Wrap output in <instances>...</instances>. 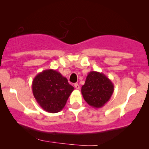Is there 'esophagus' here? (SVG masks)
Returning a JSON list of instances; mask_svg holds the SVG:
<instances>
[{
  "instance_id": "esophagus-1",
  "label": "esophagus",
  "mask_w": 149,
  "mask_h": 149,
  "mask_svg": "<svg viewBox=\"0 0 149 149\" xmlns=\"http://www.w3.org/2000/svg\"><path fill=\"white\" fill-rule=\"evenodd\" d=\"M74 87H75V88L77 89V90H79L80 89V85H78V83H75Z\"/></svg>"
}]
</instances>
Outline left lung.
Returning a JSON list of instances; mask_svg holds the SVG:
<instances>
[{"label":"left lung","mask_w":149,"mask_h":149,"mask_svg":"<svg viewBox=\"0 0 149 149\" xmlns=\"http://www.w3.org/2000/svg\"><path fill=\"white\" fill-rule=\"evenodd\" d=\"M114 90L111 80L104 73L90 71L86 77L81 92L85 102L95 109L104 107L110 100Z\"/></svg>","instance_id":"8db88e82"}]
</instances>
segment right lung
<instances>
[{"label":"right lung","mask_w":149,"mask_h":149,"mask_svg":"<svg viewBox=\"0 0 149 149\" xmlns=\"http://www.w3.org/2000/svg\"><path fill=\"white\" fill-rule=\"evenodd\" d=\"M74 88L60 73L53 69L44 70L33 78L32 91L38 104L49 113L64 109Z\"/></svg>","instance_id":"right-lung-1"}]
</instances>
